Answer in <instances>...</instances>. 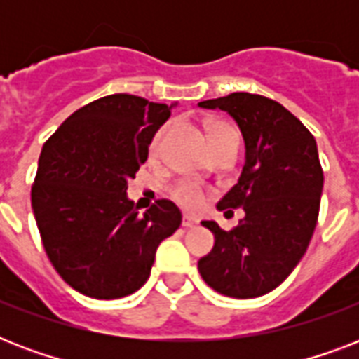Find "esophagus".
<instances>
[{
	"label": "esophagus",
	"mask_w": 359,
	"mask_h": 359,
	"mask_svg": "<svg viewBox=\"0 0 359 359\" xmlns=\"http://www.w3.org/2000/svg\"><path fill=\"white\" fill-rule=\"evenodd\" d=\"M182 225H184L186 229H194V227H197V225H199V219L194 218V216H184V219H182Z\"/></svg>",
	"instance_id": "34e87169"
}]
</instances>
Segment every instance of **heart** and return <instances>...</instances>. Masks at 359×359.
<instances>
[{"mask_svg":"<svg viewBox=\"0 0 359 359\" xmlns=\"http://www.w3.org/2000/svg\"><path fill=\"white\" fill-rule=\"evenodd\" d=\"M224 132H231L229 126L224 123H216L212 128H210V137H212V135L224 134ZM163 134H165V128L158 130L156 134H154V137H152V141H151L152 154H156L158 149H160V143H162ZM175 199H177V201H179L180 205L186 208H199L203 205V194L197 190L196 186H191V184L177 186V188H175Z\"/></svg>","mask_w":359,"mask_h":359,"instance_id":"obj_1","label":"heart"}]
</instances>
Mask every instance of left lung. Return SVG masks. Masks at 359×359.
Segmentation results:
<instances>
[{
	"instance_id": "1",
	"label": "left lung",
	"mask_w": 359,
	"mask_h": 359,
	"mask_svg": "<svg viewBox=\"0 0 359 359\" xmlns=\"http://www.w3.org/2000/svg\"><path fill=\"white\" fill-rule=\"evenodd\" d=\"M222 109L244 140V168L218 210L242 207L231 231L214 219V248L197 268L208 287L231 298H257L281 285L306 253L318 218L324 175L311 132L276 100L250 93L203 100Z\"/></svg>"
}]
</instances>
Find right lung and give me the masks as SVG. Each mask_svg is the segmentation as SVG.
<instances>
[{"label":"right lung","mask_w":359,"mask_h":359,"mask_svg":"<svg viewBox=\"0 0 359 359\" xmlns=\"http://www.w3.org/2000/svg\"><path fill=\"white\" fill-rule=\"evenodd\" d=\"M175 106L109 95L74 111L42 147L31 207L48 259L81 294L114 300L141 289L160 242L182 224L168 199L140 216L126 194Z\"/></svg>","instance_id":"obj_1"}]
</instances>
